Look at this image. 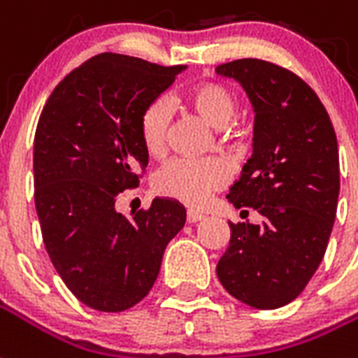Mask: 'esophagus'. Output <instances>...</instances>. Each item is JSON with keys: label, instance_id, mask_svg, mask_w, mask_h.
Instances as JSON below:
<instances>
[{"label": "esophagus", "instance_id": "esophagus-1", "mask_svg": "<svg viewBox=\"0 0 358 358\" xmlns=\"http://www.w3.org/2000/svg\"><path fill=\"white\" fill-rule=\"evenodd\" d=\"M201 218H203V215H201V213H199V210H187V222L188 224H196V222H199V220H201Z\"/></svg>", "mask_w": 358, "mask_h": 358}]
</instances>
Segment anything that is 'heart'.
<instances>
[{
	"label": "heart",
	"instance_id": "obj_1",
	"mask_svg": "<svg viewBox=\"0 0 358 358\" xmlns=\"http://www.w3.org/2000/svg\"><path fill=\"white\" fill-rule=\"evenodd\" d=\"M185 101L205 123L220 129L235 115L234 93L220 82L205 80L192 85ZM171 108L166 99L151 102L140 119L141 143L151 157H162L170 127ZM228 181V170L218 160H173L155 179L157 192L181 203L203 205L209 196Z\"/></svg>",
	"mask_w": 358,
	"mask_h": 358
}]
</instances>
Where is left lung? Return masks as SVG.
Returning a JSON list of instances; mask_svg holds the SVG:
<instances>
[{"instance_id":"1","label":"left lung","mask_w":358,"mask_h":358,"mask_svg":"<svg viewBox=\"0 0 358 358\" xmlns=\"http://www.w3.org/2000/svg\"><path fill=\"white\" fill-rule=\"evenodd\" d=\"M217 74L239 82L256 113L254 151L228 201L263 217L259 226L229 222L218 280L252 308H280L301 295L325 256L340 192L336 132L320 96L287 69L237 59Z\"/></svg>"}]
</instances>
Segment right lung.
Returning <instances> with one entry per match:
<instances>
[{"instance_id": "1", "label": "right lung", "mask_w": 358, "mask_h": 358, "mask_svg": "<svg viewBox=\"0 0 358 358\" xmlns=\"http://www.w3.org/2000/svg\"><path fill=\"white\" fill-rule=\"evenodd\" d=\"M185 69L99 54L61 80L38 117L33 176L44 246L74 297L99 312L129 310L151 292L187 220L171 198L130 218L115 209L148 168L141 113Z\"/></svg>"}]
</instances>
